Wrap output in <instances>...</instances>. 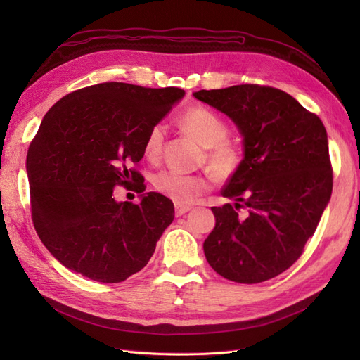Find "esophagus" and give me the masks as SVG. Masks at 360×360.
I'll use <instances>...</instances> for the list:
<instances>
[{"instance_id": "obj_1", "label": "esophagus", "mask_w": 360, "mask_h": 360, "mask_svg": "<svg viewBox=\"0 0 360 360\" xmlns=\"http://www.w3.org/2000/svg\"><path fill=\"white\" fill-rule=\"evenodd\" d=\"M189 210H192L191 205H181V204H176V214L181 216L184 213H188Z\"/></svg>"}]
</instances>
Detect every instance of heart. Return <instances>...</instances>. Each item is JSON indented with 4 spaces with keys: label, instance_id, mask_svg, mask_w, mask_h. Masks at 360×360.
I'll return each instance as SVG.
<instances>
[{
    "label": "heart",
    "instance_id": "obj_1",
    "mask_svg": "<svg viewBox=\"0 0 360 360\" xmlns=\"http://www.w3.org/2000/svg\"><path fill=\"white\" fill-rule=\"evenodd\" d=\"M180 123L193 138L209 148L207 159L212 171L219 179H230L242 167L243 153L233 141L226 139L228 126L214 111L205 106H192L180 117ZM165 126H151L144 141V155L150 160L159 158ZM155 189L177 204H189L210 188V180L202 176H189L165 169L153 177Z\"/></svg>",
    "mask_w": 360,
    "mask_h": 360
}]
</instances>
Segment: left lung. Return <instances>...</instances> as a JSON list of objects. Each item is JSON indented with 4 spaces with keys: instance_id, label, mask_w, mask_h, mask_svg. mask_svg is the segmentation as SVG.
<instances>
[{
    "instance_id": "left-lung-1",
    "label": "left lung",
    "mask_w": 360,
    "mask_h": 360,
    "mask_svg": "<svg viewBox=\"0 0 360 360\" xmlns=\"http://www.w3.org/2000/svg\"><path fill=\"white\" fill-rule=\"evenodd\" d=\"M193 96L230 117L245 146L242 167L222 189L234 202L212 207L216 225L204 242L205 258L238 284L275 278L299 259L330 200L324 124L274 86L243 84Z\"/></svg>"
}]
</instances>
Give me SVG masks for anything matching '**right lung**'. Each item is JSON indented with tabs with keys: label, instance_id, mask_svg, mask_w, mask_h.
<instances>
[{
	"label": "right lung",
	"instance_id": "right-lung-1",
	"mask_svg": "<svg viewBox=\"0 0 360 360\" xmlns=\"http://www.w3.org/2000/svg\"><path fill=\"white\" fill-rule=\"evenodd\" d=\"M183 96L176 86L103 82L69 93L43 117L27 155L31 217L64 267L117 284L147 266L174 204L143 193V176L129 167L143 159L150 127ZM115 186L141 193V202L117 203Z\"/></svg>",
	"mask_w": 360,
	"mask_h": 360
}]
</instances>
